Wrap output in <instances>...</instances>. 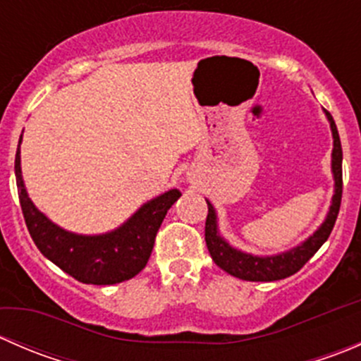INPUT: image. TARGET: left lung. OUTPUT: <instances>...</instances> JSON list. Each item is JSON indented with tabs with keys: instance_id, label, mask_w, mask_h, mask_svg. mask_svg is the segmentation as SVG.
I'll use <instances>...</instances> for the list:
<instances>
[{
	"instance_id": "left-lung-1",
	"label": "left lung",
	"mask_w": 361,
	"mask_h": 361,
	"mask_svg": "<svg viewBox=\"0 0 361 361\" xmlns=\"http://www.w3.org/2000/svg\"><path fill=\"white\" fill-rule=\"evenodd\" d=\"M325 111L326 120L330 123L334 137L332 148V176H334V195L330 202L329 213H326L323 224L309 235L307 239L293 248L281 251L276 255H253L246 251L234 248L227 239L221 235L218 227V214L214 206L206 199L207 202V218H206V245L209 250L211 258L214 264L231 276H235L245 281H278L300 271L305 262L312 257L323 243L329 239L334 225H336L338 207H341L342 197V147L341 137H338L337 126L334 122L332 115Z\"/></svg>"
}]
</instances>
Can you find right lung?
I'll list each match as a JSON object with an SVG mask.
<instances>
[{
	"label": "right lung",
	"instance_id": "right-lung-1",
	"mask_svg": "<svg viewBox=\"0 0 361 361\" xmlns=\"http://www.w3.org/2000/svg\"><path fill=\"white\" fill-rule=\"evenodd\" d=\"M20 134L16 180L20 207L32 241L45 258L85 285H115L140 274L150 258L160 225L181 192L176 188L150 199L122 225L104 234H76L54 224L29 199L20 167Z\"/></svg>",
	"mask_w": 361,
	"mask_h": 361
}]
</instances>
